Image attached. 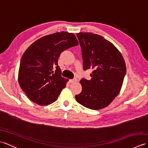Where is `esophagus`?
Returning a JSON list of instances; mask_svg holds the SVG:
<instances>
[{
    "instance_id": "1",
    "label": "esophagus",
    "mask_w": 148,
    "mask_h": 148,
    "mask_svg": "<svg viewBox=\"0 0 148 148\" xmlns=\"http://www.w3.org/2000/svg\"><path fill=\"white\" fill-rule=\"evenodd\" d=\"M76 81H77V79H69V82H70L71 83H74V82H76Z\"/></svg>"
}]
</instances>
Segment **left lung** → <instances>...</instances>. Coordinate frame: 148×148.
Returning a JSON list of instances; mask_svg holds the SVG:
<instances>
[{
    "instance_id": "8db88e82",
    "label": "left lung",
    "mask_w": 148,
    "mask_h": 148,
    "mask_svg": "<svg viewBox=\"0 0 148 148\" xmlns=\"http://www.w3.org/2000/svg\"><path fill=\"white\" fill-rule=\"evenodd\" d=\"M82 51L83 69H92V79H82V92L76 95L80 104L93 110L108 106L117 96L127 68L121 53L114 45L98 34L77 33Z\"/></svg>"
}]
</instances>
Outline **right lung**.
I'll use <instances>...</instances> for the list:
<instances>
[{
    "mask_svg": "<svg viewBox=\"0 0 148 148\" xmlns=\"http://www.w3.org/2000/svg\"><path fill=\"white\" fill-rule=\"evenodd\" d=\"M79 45L74 34L56 32L33 42L21 57L18 83L31 101L40 106L55 102L68 79L61 76L58 60L64 50Z\"/></svg>",
    "mask_w": 148,
    "mask_h": 148,
    "instance_id": "right-lung-1",
    "label": "right lung"
}]
</instances>
